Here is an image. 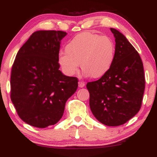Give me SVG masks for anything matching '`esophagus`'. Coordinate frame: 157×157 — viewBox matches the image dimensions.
Segmentation results:
<instances>
[{
    "instance_id": "1",
    "label": "esophagus",
    "mask_w": 157,
    "mask_h": 157,
    "mask_svg": "<svg viewBox=\"0 0 157 157\" xmlns=\"http://www.w3.org/2000/svg\"><path fill=\"white\" fill-rule=\"evenodd\" d=\"M78 86H79V87H80V88L84 87V86H85V82H83V81L80 80V81H79V82H78Z\"/></svg>"
}]
</instances>
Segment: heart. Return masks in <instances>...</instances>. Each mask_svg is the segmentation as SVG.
Listing matches in <instances>:
<instances>
[{"mask_svg": "<svg viewBox=\"0 0 157 157\" xmlns=\"http://www.w3.org/2000/svg\"><path fill=\"white\" fill-rule=\"evenodd\" d=\"M66 53L59 55L58 62L63 72L69 76L79 70L91 78L105 75L114 60L115 46L112 40L89 32L73 37L65 47Z\"/></svg>", "mask_w": 157, "mask_h": 157, "instance_id": "heart-1", "label": "heart"}]
</instances>
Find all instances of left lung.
Here are the masks:
<instances>
[{
    "instance_id": "left-lung-1",
    "label": "left lung",
    "mask_w": 157,
    "mask_h": 157,
    "mask_svg": "<svg viewBox=\"0 0 157 157\" xmlns=\"http://www.w3.org/2000/svg\"><path fill=\"white\" fill-rule=\"evenodd\" d=\"M115 37L113 64L98 80L89 82V105L98 121L108 126L125 124L142 105L145 75L141 57L126 37L110 29Z\"/></svg>"
}]
</instances>
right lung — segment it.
I'll use <instances>...</instances> for the list:
<instances>
[{
  "label": "right lung",
  "instance_id": "add662e5",
  "mask_svg": "<svg viewBox=\"0 0 157 157\" xmlns=\"http://www.w3.org/2000/svg\"><path fill=\"white\" fill-rule=\"evenodd\" d=\"M66 32L37 31L20 48L11 71L10 97L20 118L44 128L57 123L78 79L59 70L60 41Z\"/></svg>",
  "mask_w": 157,
  "mask_h": 157
}]
</instances>
